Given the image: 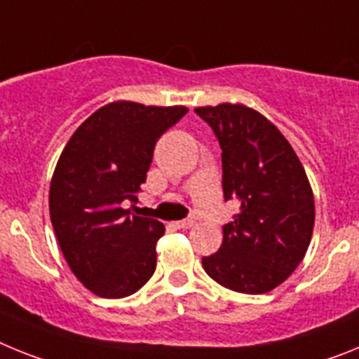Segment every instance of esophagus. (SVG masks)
<instances>
[{"label":"esophagus","mask_w":359,"mask_h":359,"mask_svg":"<svg viewBox=\"0 0 359 359\" xmlns=\"http://www.w3.org/2000/svg\"><path fill=\"white\" fill-rule=\"evenodd\" d=\"M176 228H182V230H187V228L194 226V221L192 219H182V221H176Z\"/></svg>","instance_id":"1"}]
</instances>
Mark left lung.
I'll return each mask as SVG.
<instances>
[{
    "mask_svg": "<svg viewBox=\"0 0 359 359\" xmlns=\"http://www.w3.org/2000/svg\"><path fill=\"white\" fill-rule=\"evenodd\" d=\"M221 145L224 199L239 214L223 226L217 253L203 268L237 293L280 286L302 262L315 226V198L297 152L259 111L243 104L196 107Z\"/></svg>",
    "mask_w": 359,
    "mask_h": 359,
    "instance_id": "8db88e82",
    "label": "left lung"
}]
</instances>
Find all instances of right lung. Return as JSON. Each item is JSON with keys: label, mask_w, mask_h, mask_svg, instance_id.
Returning <instances> with one entry per match:
<instances>
[{"label": "right lung", "mask_w": 359, "mask_h": 359, "mask_svg": "<svg viewBox=\"0 0 359 359\" xmlns=\"http://www.w3.org/2000/svg\"><path fill=\"white\" fill-rule=\"evenodd\" d=\"M187 113L185 106L106 104L62 149L50 183V219L69 269L97 297H129L156 269L163 223L123 205L138 201L158 138Z\"/></svg>", "instance_id": "add662e5"}]
</instances>
